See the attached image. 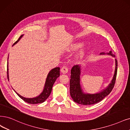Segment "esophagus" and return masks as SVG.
Segmentation results:
<instances>
[{"mask_svg":"<svg viewBox=\"0 0 130 130\" xmlns=\"http://www.w3.org/2000/svg\"><path fill=\"white\" fill-rule=\"evenodd\" d=\"M68 70L69 69L68 68V67L66 66H64L63 67H62L60 71H61V72L62 73L66 74V73H67L68 72Z\"/></svg>","mask_w":130,"mask_h":130,"instance_id":"esophagus-1","label":"esophagus"}]
</instances>
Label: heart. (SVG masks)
I'll list each match as a JSON object with an SVG mask.
<instances>
[{"mask_svg":"<svg viewBox=\"0 0 130 130\" xmlns=\"http://www.w3.org/2000/svg\"><path fill=\"white\" fill-rule=\"evenodd\" d=\"M76 46H79V45H76Z\"/></svg>","mask_w":130,"mask_h":130,"instance_id":"b5f03b06","label":"heart"}]
</instances>
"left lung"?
Instances as JSON below:
<instances>
[{
  "instance_id": "1",
  "label": "left lung",
  "mask_w": 130,
  "mask_h": 130,
  "mask_svg": "<svg viewBox=\"0 0 130 130\" xmlns=\"http://www.w3.org/2000/svg\"><path fill=\"white\" fill-rule=\"evenodd\" d=\"M100 54L103 55L105 54L102 52ZM107 54L115 57L111 51H110ZM115 61H116V68H115V74L111 83L109 84L106 89H104L101 92L94 94H85L83 92L80 85V66L78 65L73 66L71 71L70 91L71 96L75 102L83 105L94 104L100 102L110 93L114 87L117 76V60L116 59Z\"/></svg>"
}]
</instances>
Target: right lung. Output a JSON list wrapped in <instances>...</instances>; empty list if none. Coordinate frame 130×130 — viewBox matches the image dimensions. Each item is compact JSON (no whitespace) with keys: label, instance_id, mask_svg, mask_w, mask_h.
I'll return each instance as SVG.
<instances>
[{"label":"right lung","instance_id":"1","mask_svg":"<svg viewBox=\"0 0 130 130\" xmlns=\"http://www.w3.org/2000/svg\"><path fill=\"white\" fill-rule=\"evenodd\" d=\"M23 35H21V36L18 38V40L14 43L13 45L19 42V41L20 40V38L23 36ZM8 62H7V79L8 80ZM60 75V68L57 67V68L53 69L51 70L50 72L47 75V76L46 79L45 84L44 86V89H43V92L38 96L34 98H24L20 95H19L18 93H17L15 90V93L17 94L20 97L21 99H22L24 101L26 102L29 103V104H37V103H41L43 102H44L47 99V98L49 96L52 88V86L54 85L55 81L56 80L57 78H58Z\"/></svg>","mask_w":130,"mask_h":130}]
</instances>
